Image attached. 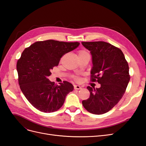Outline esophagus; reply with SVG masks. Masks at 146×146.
Segmentation results:
<instances>
[{
  "label": "esophagus",
  "mask_w": 146,
  "mask_h": 146,
  "mask_svg": "<svg viewBox=\"0 0 146 146\" xmlns=\"http://www.w3.org/2000/svg\"><path fill=\"white\" fill-rule=\"evenodd\" d=\"M74 89L75 90H80V89H82V87L80 86H79V85H74Z\"/></svg>",
  "instance_id": "1"
}]
</instances>
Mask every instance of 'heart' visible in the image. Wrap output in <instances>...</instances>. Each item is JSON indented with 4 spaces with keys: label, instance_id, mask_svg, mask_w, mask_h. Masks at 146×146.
Instances as JSON below:
<instances>
[{
    "label": "heart",
    "instance_id": "obj_1",
    "mask_svg": "<svg viewBox=\"0 0 146 146\" xmlns=\"http://www.w3.org/2000/svg\"><path fill=\"white\" fill-rule=\"evenodd\" d=\"M88 54V52H87L86 51L82 50L79 51V52H78V55H85V54Z\"/></svg>",
    "mask_w": 146,
    "mask_h": 146
}]
</instances>
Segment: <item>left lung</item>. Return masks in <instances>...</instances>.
Returning <instances> with one entry per match:
<instances>
[{
  "mask_svg": "<svg viewBox=\"0 0 146 146\" xmlns=\"http://www.w3.org/2000/svg\"><path fill=\"white\" fill-rule=\"evenodd\" d=\"M82 44L92 56L91 80L100 84L96 89L87 86L90 96L82 104L90 113L102 114L112 109L124 94L130 81L129 64L122 50L111 44L104 41Z\"/></svg>",
  "mask_w": 146,
  "mask_h": 146,
  "instance_id": "left-lung-1",
  "label": "left lung"
}]
</instances>
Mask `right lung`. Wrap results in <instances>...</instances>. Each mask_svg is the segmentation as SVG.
<instances>
[{
  "label": "right lung",
  "instance_id": "right-lung-1",
  "mask_svg": "<svg viewBox=\"0 0 146 146\" xmlns=\"http://www.w3.org/2000/svg\"><path fill=\"white\" fill-rule=\"evenodd\" d=\"M80 42L55 40L38 41L22 53L17 62L20 88L33 107L44 113H52L62 107L66 97L74 90L68 82L55 85L48 77L63 55L76 49Z\"/></svg>",
  "mask_w": 146,
  "mask_h": 146
}]
</instances>
